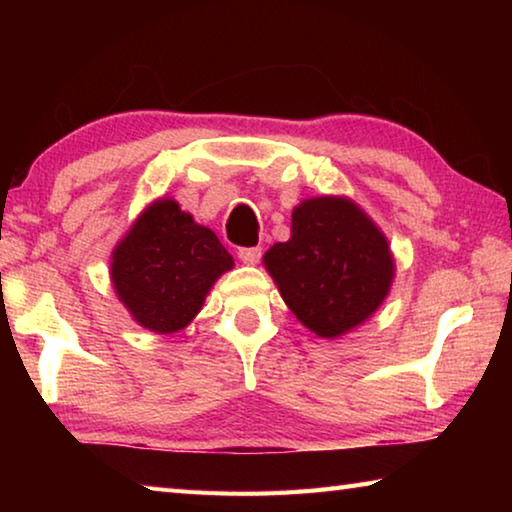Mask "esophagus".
<instances>
[{"instance_id": "esophagus-1", "label": "esophagus", "mask_w": 512, "mask_h": 512, "mask_svg": "<svg viewBox=\"0 0 512 512\" xmlns=\"http://www.w3.org/2000/svg\"><path fill=\"white\" fill-rule=\"evenodd\" d=\"M237 255H239V259H241V262L253 266V264H257V262H259V257H262V248H259V246H250V248H239V250H237Z\"/></svg>"}]
</instances>
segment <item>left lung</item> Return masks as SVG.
<instances>
[{
  "instance_id": "8db88e82",
  "label": "left lung",
  "mask_w": 512,
  "mask_h": 512,
  "mask_svg": "<svg viewBox=\"0 0 512 512\" xmlns=\"http://www.w3.org/2000/svg\"><path fill=\"white\" fill-rule=\"evenodd\" d=\"M266 271L302 325L339 339L379 309L391 291V246L370 216L343 196L302 201L291 239L264 255Z\"/></svg>"
}]
</instances>
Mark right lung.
I'll list each match as a JSON object with an SVG mask.
<instances>
[{"mask_svg":"<svg viewBox=\"0 0 512 512\" xmlns=\"http://www.w3.org/2000/svg\"><path fill=\"white\" fill-rule=\"evenodd\" d=\"M232 266L235 259L210 228L173 198H160L117 244L110 277L133 320L155 334H173L192 323L212 284Z\"/></svg>","mask_w":512,"mask_h":512,"instance_id":"add662e5","label":"right lung"}]
</instances>
